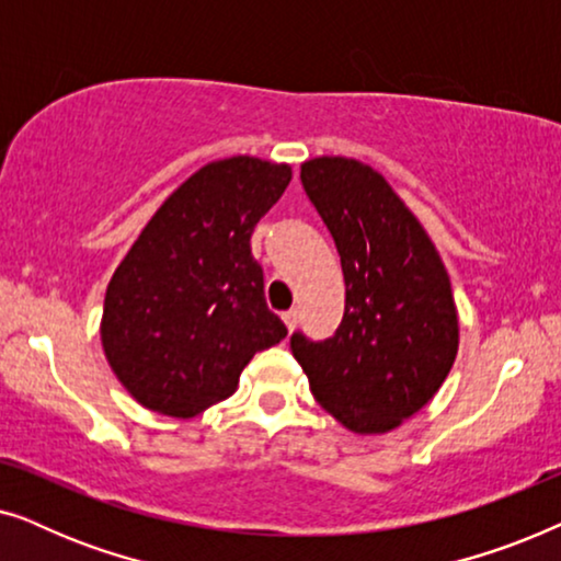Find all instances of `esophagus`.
Masks as SVG:
<instances>
[{"mask_svg":"<svg viewBox=\"0 0 561 561\" xmlns=\"http://www.w3.org/2000/svg\"><path fill=\"white\" fill-rule=\"evenodd\" d=\"M283 324L288 327V332H294L296 324H298V311L290 309V311H283Z\"/></svg>","mask_w":561,"mask_h":561,"instance_id":"obj_1","label":"esophagus"}]
</instances>
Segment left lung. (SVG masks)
Returning <instances> with one entry per match:
<instances>
[{
    "label": "left lung",
    "instance_id": "obj_1",
    "mask_svg": "<svg viewBox=\"0 0 561 561\" xmlns=\"http://www.w3.org/2000/svg\"><path fill=\"white\" fill-rule=\"evenodd\" d=\"M301 183L334 237L344 317L334 336H290L311 393L355 434H386L432 401L457 357L451 283L434 242L378 171L313 158Z\"/></svg>",
    "mask_w": 561,
    "mask_h": 561
}]
</instances>
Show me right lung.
I'll return each instance as SVG.
<instances>
[{
    "label": "right lung",
    "instance_id": "1",
    "mask_svg": "<svg viewBox=\"0 0 561 561\" xmlns=\"http://www.w3.org/2000/svg\"><path fill=\"white\" fill-rule=\"evenodd\" d=\"M290 165L234 156L198 168L152 214L114 271L102 344L145 409L188 419L234 393L255 352L288 329L267 309L252 229Z\"/></svg>",
    "mask_w": 561,
    "mask_h": 561
}]
</instances>
